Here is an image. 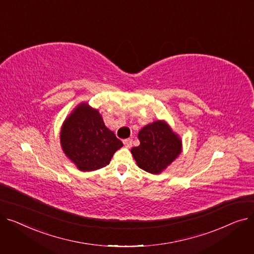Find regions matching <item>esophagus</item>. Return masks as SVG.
Returning a JSON list of instances; mask_svg holds the SVG:
<instances>
[{"label":"esophagus","instance_id":"1","mask_svg":"<svg viewBox=\"0 0 254 254\" xmlns=\"http://www.w3.org/2000/svg\"><path fill=\"white\" fill-rule=\"evenodd\" d=\"M123 142H124V144H125L127 148H129L131 146V139H125Z\"/></svg>","mask_w":254,"mask_h":254}]
</instances>
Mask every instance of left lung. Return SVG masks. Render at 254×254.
Here are the masks:
<instances>
[{"instance_id":"left-lung-1","label":"left lung","mask_w":254,"mask_h":254,"mask_svg":"<svg viewBox=\"0 0 254 254\" xmlns=\"http://www.w3.org/2000/svg\"><path fill=\"white\" fill-rule=\"evenodd\" d=\"M140 145L130 152L138 167L151 174H159L182 150V141L164 120L145 126L138 134Z\"/></svg>"}]
</instances>
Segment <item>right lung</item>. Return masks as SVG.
<instances>
[{"instance_id":"obj_1","label":"right lung","mask_w":254,"mask_h":254,"mask_svg":"<svg viewBox=\"0 0 254 254\" xmlns=\"http://www.w3.org/2000/svg\"><path fill=\"white\" fill-rule=\"evenodd\" d=\"M61 144L64 154L84 172L109 165L123 142L107 127L98 110L87 103L79 104L65 118L61 130Z\"/></svg>"}]
</instances>
